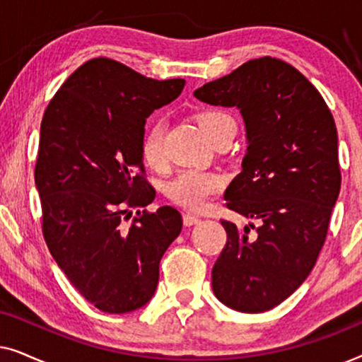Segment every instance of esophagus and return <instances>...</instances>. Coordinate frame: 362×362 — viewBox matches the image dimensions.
Masks as SVG:
<instances>
[{
  "label": "esophagus",
  "instance_id": "obj_1",
  "mask_svg": "<svg viewBox=\"0 0 362 362\" xmlns=\"http://www.w3.org/2000/svg\"><path fill=\"white\" fill-rule=\"evenodd\" d=\"M182 222H185V226H194L197 222H201V217L186 212V214H182Z\"/></svg>",
  "mask_w": 362,
  "mask_h": 362
}]
</instances>
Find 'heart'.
<instances>
[{"mask_svg": "<svg viewBox=\"0 0 362 362\" xmlns=\"http://www.w3.org/2000/svg\"><path fill=\"white\" fill-rule=\"evenodd\" d=\"M196 120L211 140H214L226 127L234 125V120L227 113L214 108L199 112ZM140 155L145 165L153 170H161L165 166V122L160 117L150 120L143 132ZM222 186H224V177L219 173L187 168L166 182L165 194L175 204L197 211L209 204L212 197L219 194Z\"/></svg>", "mask_w": 362, "mask_h": 362, "instance_id": "b5f03b06", "label": "heart"}]
</instances>
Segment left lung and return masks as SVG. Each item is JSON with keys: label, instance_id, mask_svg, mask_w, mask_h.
I'll return each mask as SVG.
<instances>
[{"label": "left lung", "instance_id": "left-lung-1", "mask_svg": "<svg viewBox=\"0 0 362 362\" xmlns=\"http://www.w3.org/2000/svg\"><path fill=\"white\" fill-rule=\"evenodd\" d=\"M194 95L240 108L244 117L249 146L224 199L260 226L240 230L221 221L227 242L212 267V290L232 310L262 313L303 284L325 244L341 187L334 118L303 74L270 56L242 64Z\"/></svg>", "mask_w": 362, "mask_h": 362}]
</instances>
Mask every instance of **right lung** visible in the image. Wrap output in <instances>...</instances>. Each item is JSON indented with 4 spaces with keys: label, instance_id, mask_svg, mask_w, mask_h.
<instances>
[{
    "label": "right lung",
    "instance_id": "add662e5",
    "mask_svg": "<svg viewBox=\"0 0 362 362\" xmlns=\"http://www.w3.org/2000/svg\"><path fill=\"white\" fill-rule=\"evenodd\" d=\"M185 83L95 57L71 74L44 112L34 170L44 240L78 293L105 313L148 303L161 257L181 232L171 206L123 222L128 209L155 199L140 155L146 118Z\"/></svg>",
    "mask_w": 362,
    "mask_h": 362
}]
</instances>
